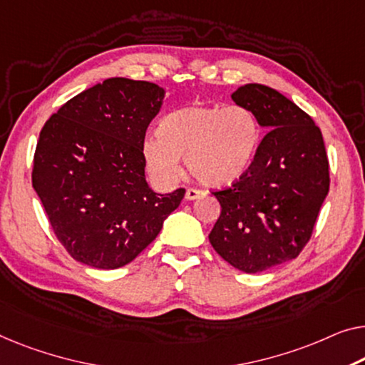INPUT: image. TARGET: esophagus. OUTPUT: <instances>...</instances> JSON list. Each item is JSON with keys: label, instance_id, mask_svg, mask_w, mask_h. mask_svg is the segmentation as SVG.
Listing matches in <instances>:
<instances>
[{"label": "esophagus", "instance_id": "1", "mask_svg": "<svg viewBox=\"0 0 365 365\" xmlns=\"http://www.w3.org/2000/svg\"><path fill=\"white\" fill-rule=\"evenodd\" d=\"M200 197H203V192L197 188H187V192H185V200L192 201V200H197Z\"/></svg>", "mask_w": 365, "mask_h": 365}]
</instances>
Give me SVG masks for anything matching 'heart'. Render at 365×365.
Instances as JSON below:
<instances>
[{
  "mask_svg": "<svg viewBox=\"0 0 365 365\" xmlns=\"http://www.w3.org/2000/svg\"><path fill=\"white\" fill-rule=\"evenodd\" d=\"M259 144V124L242 106H187L162 119L159 135L143 144L145 167L155 182L173 185L180 157L203 185L225 187L244 175Z\"/></svg>",
  "mask_w": 365,
  "mask_h": 365,
  "instance_id": "heart-1",
  "label": "heart"
}]
</instances>
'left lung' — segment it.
I'll return each mask as SVG.
<instances>
[{"label": "left lung", "instance_id": "1", "mask_svg": "<svg viewBox=\"0 0 365 365\" xmlns=\"http://www.w3.org/2000/svg\"><path fill=\"white\" fill-rule=\"evenodd\" d=\"M231 98L267 134L244 175L215 192L221 215L208 237L232 267L259 274L295 259L309 241L329 192V164L322 130L287 96L249 83Z\"/></svg>", "mask_w": 365, "mask_h": 365}]
</instances>
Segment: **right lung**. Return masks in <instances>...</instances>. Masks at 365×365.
Here are the masks:
<instances>
[{
    "label": "right lung",
    "instance_id": "add662e5",
    "mask_svg": "<svg viewBox=\"0 0 365 365\" xmlns=\"http://www.w3.org/2000/svg\"><path fill=\"white\" fill-rule=\"evenodd\" d=\"M165 90L108 78L68 100L43 124L32 187L67 252L95 269L129 264L178 208L183 188L160 195L145 182L143 144Z\"/></svg>",
    "mask_w": 365,
    "mask_h": 365
}]
</instances>
